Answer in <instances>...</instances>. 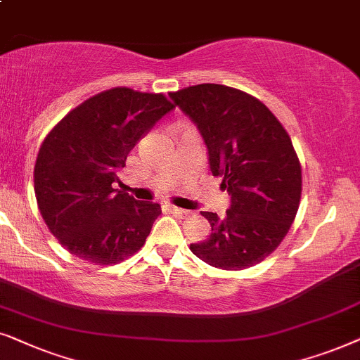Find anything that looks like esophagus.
<instances>
[{
	"label": "esophagus",
	"instance_id": "1",
	"mask_svg": "<svg viewBox=\"0 0 360 360\" xmlns=\"http://www.w3.org/2000/svg\"><path fill=\"white\" fill-rule=\"evenodd\" d=\"M167 209L171 210L172 215H176V217H186V215H189L191 212L186 209H181V207H176V205H167Z\"/></svg>",
	"mask_w": 360,
	"mask_h": 360
}]
</instances>
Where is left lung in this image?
Listing matches in <instances>:
<instances>
[{
	"mask_svg": "<svg viewBox=\"0 0 360 360\" xmlns=\"http://www.w3.org/2000/svg\"><path fill=\"white\" fill-rule=\"evenodd\" d=\"M169 95L198 124L210 171L230 194L222 219L200 212L212 233L191 252L220 270L257 265L276 250L300 207L301 162L290 135L265 103L243 90L199 84Z\"/></svg>",
	"mask_w": 360,
	"mask_h": 360,
	"instance_id": "1",
	"label": "left lung"
}]
</instances>
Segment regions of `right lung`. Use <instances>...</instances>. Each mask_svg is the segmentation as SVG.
<instances>
[{
	"label": "right lung",
	"instance_id": "add662e5",
	"mask_svg": "<svg viewBox=\"0 0 360 360\" xmlns=\"http://www.w3.org/2000/svg\"><path fill=\"white\" fill-rule=\"evenodd\" d=\"M174 108L165 94L103 90L72 108L42 141L34 193L47 229L92 265H117L145 245L161 205L112 184L128 153Z\"/></svg>",
	"mask_w": 360,
	"mask_h": 360
}]
</instances>
